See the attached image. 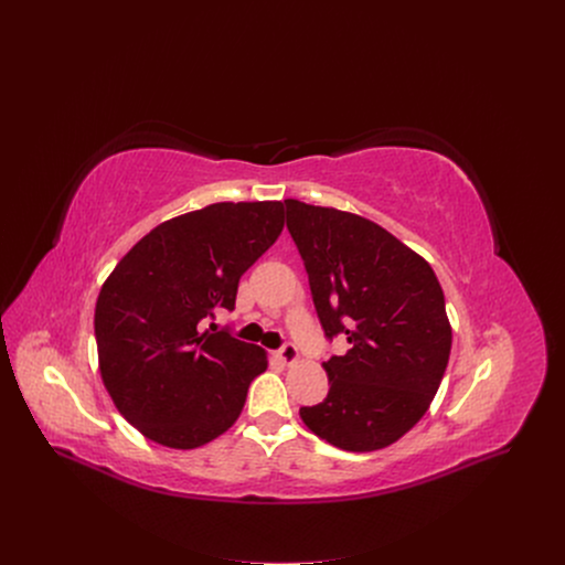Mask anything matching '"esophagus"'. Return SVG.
Wrapping results in <instances>:
<instances>
[{
  "label": "esophagus",
  "mask_w": 565,
  "mask_h": 565,
  "mask_svg": "<svg viewBox=\"0 0 565 565\" xmlns=\"http://www.w3.org/2000/svg\"><path fill=\"white\" fill-rule=\"evenodd\" d=\"M277 355H279L281 362H286V364H292V362L299 360V351H297V347H295L292 342H286V344L279 349Z\"/></svg>",
  "instance_id": "obj_1"
}]
</instances>
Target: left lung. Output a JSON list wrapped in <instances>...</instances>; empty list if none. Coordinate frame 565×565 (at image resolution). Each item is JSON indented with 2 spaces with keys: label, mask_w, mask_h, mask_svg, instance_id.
<instances>
[{
  "label": "left lung",
  "mask_w": 565,
  "mask_h": 565,
  "mask_svg": "<svg viewBox=\"0 0 565 565\" xmlns=\"http://www.w3.org/2000/svg\"><path fill=\"white\" fill-rule=\"evenodd\" d=\"M327 338L351 349L324 362L329 395L301 407L303 425L340 449L375 451L405 436L443 382L451 327L431 266L377 223L286 199Z\"/></svg>",
  "instance_id": "left-lung-1"
}]
</instances>
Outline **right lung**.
I'll return each mask as SVG.
<instances>
[{"label":"right lung","mask_w":565,"mask_h":565,"mask_svg":"<svg viewBox=\"0 0 565 565\" xmlns=\"http://www.w3.org/2000/svg\"><path fill=\"white\" fill-rule=\"evenodd\" d=\"M281 230V201L214 203L156 225L103 284L100 375L149 440L196 449L236 423L268 355L207 321L234 308L241 275Z\"/></svg>","instance_id":"add662e5"}]
</instances>
